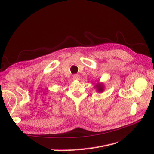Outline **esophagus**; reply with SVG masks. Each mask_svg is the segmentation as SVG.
<instances>
[{"mask_svg": "<svg viewBox=\"0 0 154 154\" xmlns=\"http://www.w3.org/2000/svg\"><path fill=\"white\" fill-rule=\"evenodd\" d=\"M80 79V76L78 74H74L73 75V80H79Z\"/></svg>", "mask_w": 154, "mask_h": 154, "instance_id": "obj_1", "label": "esophagus"}]
</instances>
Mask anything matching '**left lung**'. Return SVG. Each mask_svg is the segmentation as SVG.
Here are the masks:
<instances>
[{"instance_id":"left-lung-1","label":"left lung","mask_w":154,"mask_h":154,"mask_svg":"<svg viewBox=\"0 0 154 154\" xmlns=\"http://www.w3.org/2000/svg\"><path fill=\"white\" fill-rule=\"evenodd\" d=\"M94 88H96L97 92H103L105 89V86L103 83L97 82L94 85Z\"/></svg>"}]
</instances>
